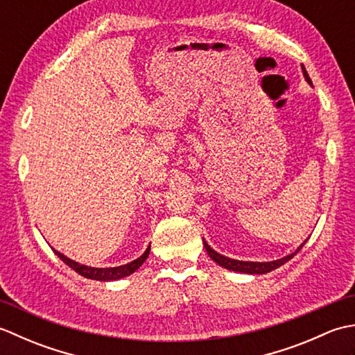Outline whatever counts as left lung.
Masks as SVG:
<instances>
[{"instance_id": "obj_1", "label": "left lung", "mask_w": 355, "mask_h": 355, "mask_svg": "<svg viewBox=\"0 0 355 355\" xmlns=\"http://www.w3.org/2000/svg\"><path fill=\"white\" fill-rule=\"evenodd\" d=\"M302 71H304V76L306 79L308 84H311V79L310 76H308V73L305 70V67H302ZM202 244H205L206 247V252L209 253L210 258H212L216 263H220L221 267L227 268V270H232V271H239V273H248V275H266V273H270V271L276 270L277 267L284 266L285 262H288L294 254H296L300 248H302V244L300 245L296 252L290 253L288 256H285V258H281V259H276V261H270V262H252V261H238V259H232V258H227V256H223L220 253H216L212 247H210L205 239H202Z\"/></svg>"}]
</instances>
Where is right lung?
<instances>
[{
    "label": "right lung",
    "mask_w": 355,
    "mask_h": 355,
    "mask_svg": "<svg viewBox=\"0 0 355 355\" xmlns=\"http://www.w3.org/2000/svg\"><path fill=\"white\" fill-rule=\"evenodd\" d=\"M53 252L58 254V258H61L67 266L70 268H73L76 273H79L80 276H84L87 279H94V281H116V279H122L125 276H130L131 273H134L135 270H137L143 262L146 261V258L149 256L150 252V245H148V248L145 250L140 258L134 259L130 263H125V266H120V267H110V268H96V267H88V266H82V263L73 261L70 258H67L62 253H59L58 250L53 248Z\"/></svg>",
    "instance_id": "1"
}]
</instances>
